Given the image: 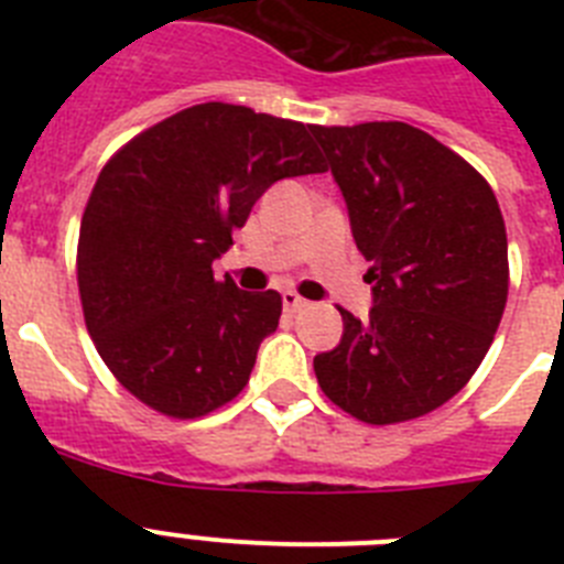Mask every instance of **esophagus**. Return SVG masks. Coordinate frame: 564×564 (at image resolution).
Masks as SVG:
<instances>
[{
    "mask_svg": "<svg viewBox=\"0 0 564 564\" xmlns=\"http://www.w3.org/2000/svg\"><path fill=\"white\" fill-rule=\"evenodd\" d=\"M282 305H285L288 313H296V311H302V307H305L307 302L302 296H299V293L285 291V293H282Z\"/></svg>",
    "mask_w": 564,
    "mask_h": 564,
    "instance_id": "1",
    "label": "esophagus"
}]
</instances>
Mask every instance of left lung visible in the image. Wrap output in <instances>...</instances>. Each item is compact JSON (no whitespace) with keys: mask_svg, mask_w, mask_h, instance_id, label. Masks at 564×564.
<instances>
[{"mask_svg":"<svg viewBox=\"0 0 564 564\" xmlns=\"http://www.w3.org/2000/svg\"><path fill=\"white\" fill-rule=\"evenodd\" d=\"M350 212L370 322L338 307L344 336L313 358L338 410L372 426L455 398L495 341L508 299V239L488 181L403 121L311 127Z\"/></svg>","mask_w":564,"mask_h":564,"instance_id":"1","label":"left lung"}]
</instances>
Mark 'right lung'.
<instances>
[{
    "label": "right lung",
    "instance_id": "right-lung-1",
    "mask_svg": "<svg viewBox=\"0 0 564 564\" xmlns=\"http://www.w3.org/2000/svg\"><path fill=\"white\" fill-rule=\"evenodd\" d=\"M325 172L311 127L208 101L134 134L98 174L78 234V296L98 356L149 410L194 421L246 390L282 296L214 279L253 203Z\"/></svg>",
    "mask_w": 564,
    "mask_h": 564
}]
</instances>
